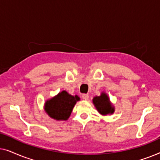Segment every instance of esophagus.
<instances>
[{"label": "esophagus", "instance_id": "34e87169", "mask_svg": "<svg viewBox=\"0 0 160 160\" xmlns=\"http://www.w3.org/2000/svg\"><path fill=\"white\" fill-rule=\"evenodd\" d=\"M82 98L85 100H89V95H87V94H83Z\"/></svg>", "mask_w": 160, "mask_h": 160}]
</instances>
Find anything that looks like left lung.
<instances>
[{
    "mask_svg": "<svg viewBox=\"0 0 160 160\" xmlns=\"http://www.w3.org/2000/svg\"><path fill=\"white\" fill-rule=\"evenodd\" d=\"M92 102L95 106L96 110L101 115L106 116L113 114L115 111V107L111 102L108 95L102 92L100 96H95L93 98Z\"/></svg>",
    "mask_w": 160,
    "mask_h": 160,
    "instance_id": "1",
    "label": "left lung"
}]
</instances>
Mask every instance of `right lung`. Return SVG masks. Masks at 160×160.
<instances>
[{"instance_id":"1","label":"right lung","mask_w":160,"mask_h":160,"mask_svg":"<svg viewBox=\"0 0 160 160\" xmlns=\"http://www.w3.org/2000/svg\"><path fill=\"white\" fill-rule=\"evenodd\" d=\"M80 98L77 95H71L63 90L53 98L47 100L44 103V111L48 116L56 121H66L71 114L76 102Z\"/></svg>"}]
</instances>
